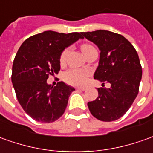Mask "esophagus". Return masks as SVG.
Instances as JSON below:
<instances>
[{
	"instance_id": "1",
	"label": "esophagus",
	"mask_w": 153,
	"mask_h": 153,
	"mask_svg": "<svg viewBox=\"0 0 153 153\" xmlns=\"http://www.w3.org/2000/svg\"><path fill=\"white\" fill-rule=\"evenodd\" d=\"M76 90H78V91H86L87 90V88H86V87H77V88H76Z\"/></svg>"
}]
</instances>
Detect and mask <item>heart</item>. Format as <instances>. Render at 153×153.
Returning <instances> with one entry per match:
<instances>
[{"label":"heart","instance_id":"heart-1","mask_svg":"<svg viewBox=\"0 0 153 153\" xmlns=\"http://www.w3.org/2000/svg\"><path fill=\"white\" fill-rule=\"evenodd\" d=\"M91 47H93V46L91 45H87V44H84L81 46V49L83 52ZM68 53H69V48H66L62 52V54L60 56V63L61 64L65 63ZM90 74L91 71L87 69H70L65 72L64 79L66 82L69 84L75 85V86H82L87 82V77L89 76Z\"/></svg>","mask_w":153,"mask_h":153}]
</instances>
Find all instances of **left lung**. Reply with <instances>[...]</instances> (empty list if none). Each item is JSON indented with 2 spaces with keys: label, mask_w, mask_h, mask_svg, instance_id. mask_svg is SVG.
I'll list each match as a JSON object with an SVG mask.
<instances>
[{
  "label": "left lung",
  "mask_w": 153,
  "mask_h": 153,
  "mask_svg": "<svg viewBox=\"0 0 153 153\" xmlns=\"http://www.w3.org/2000/svg\"><path fill=\"white\" fill-rule=\"evenodd\" d=\"M82 35L101 51L94 79L103 82V87L97 88L98 97L87 103L88 108L100 121L117 120L131 107L138 94L143 71L137 52L123 36L111 31L98 30ZM104 82L110 83V88H104Z\"/></svg>",
  "instance_id": "obj_1"
}]
</instances>
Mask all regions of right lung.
<instances>
[{
	"label": "right lung",
	"mask_w": 153,
	"mask_h": 153,
	"mask_svg": "<svg viewBox=\"0 0 153 153\" xmlns=\"http://www.w3.org/2000/svg\"><path fill=\"white\" fill-rule=\"evenodd\" d=\"M80 38L82 36L78 32L46 30L27 38L20 46L13 62L11 82L20 105L36 121L52 123L66 110L75 89L63 82L53 87L46 80L59 72L63 50Z\"/></svg>",
	"instance_id": "obj_1"
}]
</instances>
